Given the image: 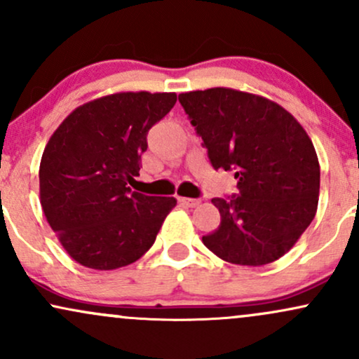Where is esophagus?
<instances>
[{
	"instance_id": "1",
	"label": "esophagus",
	"mask_w": 359,
	"mask_h": 359,
	"mask_svg": "<svg viewBox=\"0 0 359 359\" xmlns=\"http://www.w3.org/2000/svg\"><path fill=\"white\" fill-rule=\"evenodd\" d=\"M179 203L185 208H197L201 204L199 199H191V197H179Z\"/></svg>"
}]
</instances>
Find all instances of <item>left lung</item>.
Segmentation results:
<instances>
[{
  "label": "left lung",
  "mask_w": 359,
  "mask_h": 359,
  "mask_svg": "<svg viewBox=\"0 0 359 359\" xmlns=\"http://www.w3.org/2000/svg\"><path fill=\"white\" fill-rule=\"evenodd\" d=\"M212 167L234 170L238 194L216 197L221 224L203 243L224 262L262 266L314 219L320 168L300 123L277 102L229 88L179 94Z\"/></svg>",
  "instance_id": "left-lung-1"
}]
</instances>
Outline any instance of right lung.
<instances>
[{"label": "right lung", "instance_id": "right-lung-1", "mask_svg": "<svg viewBox=\"0 0 359 359\" xmlns=\"http://www.w3.org/2000/svg\"><path fill=\"white\" fill-rule=\"evenodd\" d=\"M175 93H118L74 109L40 162V204L71 258L116 270L155 243L175 197L131 192L148 130L174 108Z\"/></svg>", "mask_w": 359, "mask_h": 359}]
</instances>
